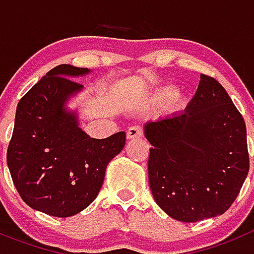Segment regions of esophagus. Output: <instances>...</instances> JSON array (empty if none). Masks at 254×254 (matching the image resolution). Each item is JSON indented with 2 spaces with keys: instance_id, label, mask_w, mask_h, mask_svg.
<instances>
[{
  "instance_id": "obj_1",
  "label": "esophagus",
  "mask_w": 254,
  "mask_h": 254,
  "mask_svg": "<svg viewBox=\"0 0 254 254\" xmlns=\"http://www.w3.org/2000/svg\"><path fill=\"white\" fill-rule=\"evenodd\" d=\"M143 135V130L140 127H130L127 130V139H134V138H140Z\"/></svg>"
}]
</instances>
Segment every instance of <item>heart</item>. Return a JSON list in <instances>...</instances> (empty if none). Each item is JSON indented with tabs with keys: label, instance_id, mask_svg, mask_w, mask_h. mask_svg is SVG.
Wrapping results in <instances>:
<instances>
[{
	"label": "heart",
	"instance_id": "1",
	"mask_svg": "<svg viewBox=\"0 0 254 254\" xmlns=\"http://www.w3.org/2000/svg\"><path fill=\"white\" fill-rule=\"evenodd\" d=\"M175 94H176V88L166 87V88H164L162 90H160L158 93H156V100L166 101V100H170V98H173ZM174 100H175V103H174V105H175V107H179V105H180L179 98H176L175 97Z\"/></svg>",
	"mask_w": 254,
	"mask_h": 254
}]
</instances>
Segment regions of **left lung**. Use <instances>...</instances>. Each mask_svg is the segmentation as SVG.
Segmentation results:
<instances>
[{
  "label": "left lung",
  "mask_w": 254,
  "mask_h": 254,
  "mask_svg": "<svg viewBox=\"0 0 254 254\" xmlns=\"http://www.w3.org/2000/svg\"><path fill=\"white\" fill-rule=\"evenodd\" d=\"M149 148L148 179L160 208L174 220L197 222L233 204L248 175L247 129L219 81L200 75L183 112L143 127Z\"/></svg>",
  "instance_id": "left-lung-1"
}]
</instances>
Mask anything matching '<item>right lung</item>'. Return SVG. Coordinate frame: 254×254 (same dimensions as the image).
<instances>
[{
	"instance_id": "1",
	"label": "right lung",
	"mask_w": 254,
	"mask_h": 254,
	"mask_svg": "<svg viewBox=\"0 0 254 254\" xmlns=\"http://www.w3.org/2000/svg\"><path fill=\"white\" fill-rule=\"evenodd\" d=\"M92 70L59 65L23 97L16 107L7 166L29 207L55 217H70L98 195L110 161L125 145V133L90 138L80 127L72 98L84 87L71 79Z\"/></svg>"
}]
</instances>
